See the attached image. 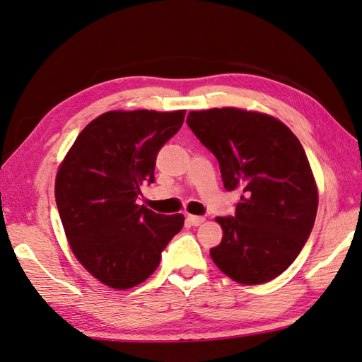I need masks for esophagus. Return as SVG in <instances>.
I'll use <instances>...</instances> for the list:
<instances>
[{
    "label": "esophagus",
    "instance_id": "esophagus-1",
    "mask_svg": "<svg viewBox=\"0 0 362 362\" xmlns=\"http://www.w3.org/2000/svg\"><path fill=\"white\" fill-rule=\"evenodd\" d=\"M204 221H205V218H202V216H194V214H188V216H187V224H188V226H193V227L201 226Z\"/></svg>",
    "mask_w": 362,
    "mask_h": 362
}]
</instances>
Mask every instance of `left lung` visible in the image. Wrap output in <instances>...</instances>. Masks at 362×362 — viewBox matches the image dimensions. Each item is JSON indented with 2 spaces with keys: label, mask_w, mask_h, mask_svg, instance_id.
<instances>
[{
  "label": "left lung",
  "mask_w": 362,
  "mask_h": 362,
  "mask_svg": "<svg viewBox=\"0 0 362 362\" xmlns=\"http://www.w3.org/2000/svg\"><path fill=\"white\" fill-rule=\"evenodd\" d=\"M187 122L218 158L224 188L243 191L235 216L216 218L224 235L211 259L241 284L274 280L316 221L317 185L302 144L280 119L236 107L189 112Z\"/></svg>",
  "instance_id": "obj_1"
}]
</instances>
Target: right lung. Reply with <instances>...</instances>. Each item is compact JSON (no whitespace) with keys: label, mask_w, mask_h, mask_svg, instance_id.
I'll return each mask as SVG.
<instances>
[{"label":"right lung","mask_w":362,"mask_h":362,"mask_svg":"<svg viewBox=\"0 0 362 362\" xmlns=\"http://www.w3.org/2000/svg\"><path fill=\"white\" fill-rule=\"evenodd\" d=\"M185 110H110L76 138L56 175V202L74 257L113 289L143 283L183 227V214L136 204L153 182L161 146L183 124Z\"/></svg>","instance_id":"1"}]
</instances>
